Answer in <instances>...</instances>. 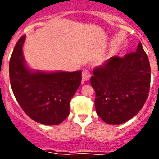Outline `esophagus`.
Returning <instances> with one entry per match:
<instances>
[{"label":"esophagus","instance_id":"esophagus-1","mask_svg":"<svg viewBox=\"0 0 159 159\" xmlns=\"http://www.w3.org/2000/svg\"><path fill=\"white\" fill-rule=\"evenodd\" d=\"M91 77V72L88 71V70H83L82 72V81L83 82H86V81H88Z\"/></svg>","mask_w":159,"mask_h":159}]
</instances>
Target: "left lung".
<instances>
[{
    "mask_svg": "<svg viewBox=\"0 0 159 159\" xmlns=\"http://www.w3.org/2000/svg\"><path fill=\"white\" fill-rule=\"evenodd\" d=\"M150 64L139 42L135 52L112 57L93 70L97 115L110 125L125 123L143 108L150 88Z\"/></svg>",
    "mask_w": 159,
    "mask_h": 159,
    "instance_id": "1",
    "label": "left lung"
}]
</instances>
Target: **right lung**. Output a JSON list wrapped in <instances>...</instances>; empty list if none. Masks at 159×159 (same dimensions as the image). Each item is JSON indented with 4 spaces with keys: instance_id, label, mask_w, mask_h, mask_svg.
<instances>
[{
    "instance_id": "add662e5",
    "label": "right lung",
    "mask_w": 159,
    "mask_h": 159,
    "mask_svg": "<svg viewBox=\"0 0 159 159\" xmlns=\"http://www.w3.org/2000/svg\"><path fill=\"white\" fill-rule=\"evenodd\" d=\"M25 36L17 41L9 64L11 86L25 113L38 123L55 125L69 115V103L81 85L82 72H32L22 54Z\"/></svg>"
}]
</instances>
